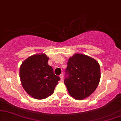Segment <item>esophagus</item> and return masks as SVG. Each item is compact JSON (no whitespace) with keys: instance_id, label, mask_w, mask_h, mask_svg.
I'll use <instances>...</instances> for the list:
<instances>
[{"instance_id":"34e87169","label":"esophagus","mask_w":121,"mask_h":121,"mask_svg":"<svg viewBox=\"0 0 121 121\" xmlns=\"http://www.w3.org/2000/svg\"><path fill=\"white\" fill-rule=\"evenodd\" d=\"M59 77H60V80H62L63 79V74H61L60 75H59Z\"/></svg>"}]
</instances>
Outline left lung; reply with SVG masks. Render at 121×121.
<instances>
[{
  "mask_svg": "<svg viewBox=\"0 0 121 121\" xmlns=\"http://www.w3.org/2000/svg\"><path fill=\"white\" fill-rule=\"evenodd\" d=\"M64 83L69 94L76 100H84L95 91L101 78L100 64L95 59L80 53L69 58Z\"/></svg>",
  "mask_w": 121,
  "mask_h": 121,
  "instance_id": "obj_1",
  "label": "left lung"
}]
</instances>
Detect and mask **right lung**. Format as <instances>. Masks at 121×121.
I'll return each mask as SVG.
<instances>
[{"mask_svg":"<svg viewBox=\"0 0 121 121\" xmlns=\"http://www.w3.org/2000/svg\"><path fill=\"white\" fill-rule=\"evenodd\" d=\"M48 59L44 53L34 54L25 59L20 67L23 88L35 99L42 100L51 96L60 79L48 64Z\"/></svg>","mask_w":121,"mask_h":121,"instance_id":"right-lung-1","label":"right lung"}]
</instances>
